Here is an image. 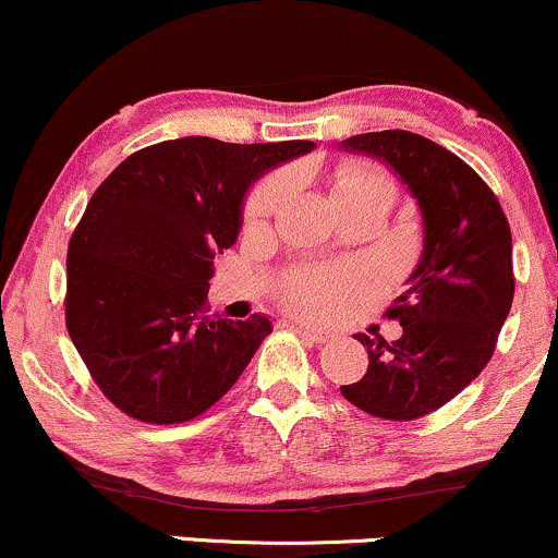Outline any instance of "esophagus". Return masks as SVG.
<instances>
[{
	"label": "esophagus",
	"instance_id": "obj_1",
	"mask_svg": "<svg viewBox=\"0 0 558 558\" xmlns=\"http://www.w3.org/2000/svg\"><path fill=\"white\" fill-rule=\"evenodd\" d=\"M292 331L298 333L300 339H305V341H311V343H326L328 341L326 333L313 331V328H307V326H292Z\"/></svg>",
	"mask_w": 558,
	"mask_h": 558
}]
</instances>
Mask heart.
<instances>
[{
  "label": "heart",
  "mask_w": 558,
  "mask_h": 558,
  "mask_svg": "<svg viewBox=\"0 0 558 558\" xmlns=\"http://www.w3.org/2000/svg\"><path fill=\"white\" fill-rule=\"evenodd\" d=\"M385 178L373 173H347L336 183V196L347 194V191L360 189V185L380 183ZM287 191H290V181L287 175H271L264 183H258L251 191V196L245 198V219L247 225H260L268 219L274 211L279 209V204L284 202ZM356 277L349 271H305L300 277H294L290 284L284 287V298L298 313L305 315H326L333 311V305L339 302L349 290H354Z\"/></svg>",
  "instance_id": "1"
}]
</instances>
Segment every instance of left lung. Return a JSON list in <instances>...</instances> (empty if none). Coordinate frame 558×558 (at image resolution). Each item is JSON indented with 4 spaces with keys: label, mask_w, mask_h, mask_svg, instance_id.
Returning a JSON list of instances; mask_svg holds the SVG:
<instances>
[{
    "label": "left lung",
    "mask_w": 558,
    "mask_h": 558,
    "mask_svg": "<svg viewBox=\"0 0 558 558\" xmlns=\"http://www.w3.org/2000/svg\"><path fill=\"white\" fill-rule=\"evenodd\" d=\"M347 153L396 170L422 209L424 253L390 307L403 336L356 333L369 364L341 396L367 414L411 422L456 398L492 360L512 307V232L494 191L450 149L414 132H369Z\"/></svg>",
    "instance_id": "8db88e82"
}]
</instances>
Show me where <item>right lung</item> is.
<instances>
[{
  "instance_id": "1",
  "label": "right lung",
  "mask_w": 558,
  "mask_h": 558,
  "mask_svg": "<svg viewBox=\"0 0 558 558\" xmlns=\"http://www.w3.org/2000/svg\"><path fill=\"white\" fill-rule=\"evenodd\" d=\"M313 149L183 136L129 155L98 185L69 240L66 331L123 414L181 424L235 385L274 326L206 313L215 253L238 240L251 185Z\"/></svg>"
}]
</instances>
